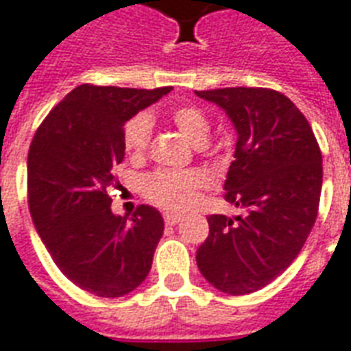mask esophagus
Wrapping results in <instances>:
<instances>
[{"label":"esophagus","mask_w":351,"mask_h":351,"mask_svg":"<svg viewBox=\"0 0 351 351\" xmlns=\"http://www.w3.org/2000/svg\"><path fill=\"white\" fill-rule=\"evenodd\" d=\"M183 217L178 213H165V222L168 224V226H173V224H178L179 221H181Z\"/></svg>","instance_id":"esophagus-1"}]
</instances>
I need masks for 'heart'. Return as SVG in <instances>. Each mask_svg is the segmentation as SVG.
<instances>
[{
    "mask_svg": "<svg viewBox=\"0 0 351 351\" xmlns=\"http://www.w3.org/2000/svg\"><path fill=\"white\" fill-rule=\"evenodd\" d=\"M170 119L191 144L200 147L207 142L211 123L200 108L193 104H181L170 112ZM151 134H153V121L149 114L140 112L125 123L123 147L130 157H142L149 147ZM206 183V176L198 170H157L145 176L142 193L147 200L165 209L185 211L193 206Z\"/></svg>",
    "mask_w": 351,
    "mask_h": 351,
    "instance_id": "obj_1",
    "label": "heart"
}]
</instances>
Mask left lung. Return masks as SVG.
I'll list each match as a JSON object with an SVG mask.
<instances>
[{
	"instance_id": "left-lung-1",
	"label": "left lung",
	"mask_w": 351,
	"mask_h": 351,
	"mask_svg": "<svg viewBox=\"0 0 351 351\" xmlns=\"http://www.w3.org/2000/svg\"><path fill=\"white\" fill-rule=\"evenodd\" d=\"M196 95L221 106L237 130L224 200L247 211L207 217L196 263L217 290L245 295L275 280L303 249L318 215L322 151L306 117L275 89Z\"/></svg>"
}]
</instances>
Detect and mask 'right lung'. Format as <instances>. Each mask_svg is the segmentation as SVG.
Segmentation results:
<instances>
[{
    "instance_id": "add662e5",
    "label": "right lung",
    "mask_w": 351,
    "mask_h": 351,
    "mask_svg": "<svg viewBox=\"0 0 351 351\" xmlns=\"http://www.w3.org/2000/svg\"><path fill=\"white\" fill-rule=\"evenodd\" d=\"M172 88L82 84L45 117L27 153L33 224L61 273L99 298H121L149 275L165 230L155 207L112 213L106 189L125 157L123 127Z\"/></svg>"
}]
</instances>
